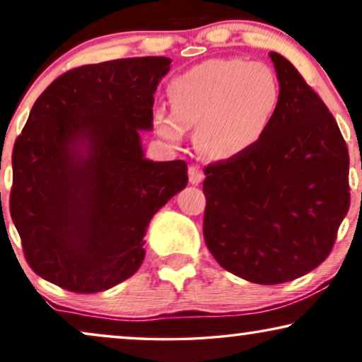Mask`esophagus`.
Returning <instances> with one entry per match:
<instances>
[{
	"mask_svg": "<svg viewBox=\"0 0 362 362\" xmlns=\"http://www.w3.org/2000/svg\"><path fill=\"white\" fill-rule=\"evenodd\" d=\"M187 175H189V182L191 185H199V182L204 180V173L199 166L191 165L189 170H187Z\"/></svg>",
	"mask_w": 362,
	"mask_h": 362,
	"instance_id": "esophagus-1",
	"label": "esophagus"
}]
</instances>
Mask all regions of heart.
<instances>
[{"mask_svg":"<svg viewBox=\"0 0 362 362\" xmlns=\"http://www.w3.org/2000/svg\"><path fill=\"white\" fill-rule=\"evenodd\" d=\"M171 110L158 107L155 130L163 140L180 143L196 127L202 151L230 158L264 136L280 103V82L264 62L217 57L196 64L168 83Z\"/></svg>","mask_w":362,"mask_h":362,"instance_id":"obj_1","label":"heart"}]
</instances>
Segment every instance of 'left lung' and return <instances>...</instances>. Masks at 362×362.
Wrapping results in <instances>:
<instances>
[{
    "label": "left lung",
    "mask_w": 362,
    "mask_h": 362,
    "mask_svg": "<svg viewBox=\"0 0 362 362\" xmlns=\"http://www.w3.org/2000/svg\"><path fill=\"white\" fill-rule=\"evenodd\" d=\"M280 103L264 136L204 168V240L222 269L260 285L326 260L349 209V155L338 123L284 56L270 52Z\"/></svg>",
    "instance_id": "left-lung-1"
}]
</instances>
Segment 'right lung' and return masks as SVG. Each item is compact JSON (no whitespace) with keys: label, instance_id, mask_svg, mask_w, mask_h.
Returning a JSON list of instances; mask_svg holds the SVG:
<instances>
[{"label":"right lung","instance_id":"1","mask_svg":"<svg viewBox=\"0 0 362 362\" xmlns=\"http://www.w3.org/2000/svg\"><path fill=\"white\" fill-rule=\"evenodd\" d=\"M170 64L130 57L81 66L34 102L14 141L9 212L44 280L97 293L140 269L151 217L187 185L186 161H150L140 143Z\"/></svg>","mask_w":362,"mask_h":362}]
</instances>
